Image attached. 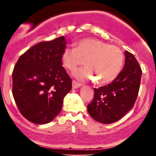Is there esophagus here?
I'll return each instance as SVG.
<instances>
[{
	"label": "esophagus",
	"instance_id": "34e87169",
	"mask_svg": "<svg viewBox=\"0 0 156 156\" xmlns=\"http://www.w3.org/2000/svg\"><path fill=\"white\" fill-rule=\"evenodd\" d=\"M72 83H73V89L79 88V87H81V86H82L81 83H78V82H76V80H73Z\"/></svg>",
	"mask_w": 156,
	"mask_h": 156
}]
</instances>
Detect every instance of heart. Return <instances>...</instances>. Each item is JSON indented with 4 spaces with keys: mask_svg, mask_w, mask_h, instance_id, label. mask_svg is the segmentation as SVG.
Returning a JSON list of instances; mask_svg holds the SVG:
<instances>
[{
    "mask_svg": "<svg viewBox=\"0 0 156 156\" xmlns=\"http://www.w3.org/2000/svg\"><path fill=\"white\" fill-rule=\"evenodd\" d=\"M61 58L64 67L71 71L83 64L84 61L87 67L76 71V77L80 80L94 78L98 83L103 84L117 78L124 56L117 46L95 38H85L76 42L75 48H64Z\"/></svg>",
    "mask_w": 156,
    "mask_h": 156,
    "instance_id": "heart-1",
    "label": "heart"
}]
</instances>
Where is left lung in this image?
<instances>
[{
    "label": "left lung",
    "mask_w": 156,
    "mask_h": 156,
    "mask_svg": "<svg viewBox=\"0 0 156 156\" xmlns=\"http://www.w3.org/2000/svg\"><path fill=\"white\" fill-rule=\"evenodd\" d=\"M125 65L111 83L94 89V96L87 105L94 120L110 124L124 117L133 107L140 87L141 69L135 56L125 51Z\"/></svg>",
    "instance_id": "left-lung-1"
}]
</instances>
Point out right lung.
Instances as JSON below:
<instances>
[{
  "instance_id": "add662e5",
  "label": "right lung",
  "mask_w": 156,
  "mask_h": 156,
  "mask_svg": "<svg viewBox=\"0 0 156 156\" xmlns=\"http://www.w3.org/2000/svg\"><path fill=\"white\" fill-rule=\"evenodd\" d=\"M66 48L64 36L41 42L19 58L12 73V94L21 114L42 125L59 114L64 97L72 89V80L62 67Z\"/></svg>"
}]
</instances>
